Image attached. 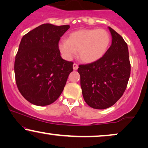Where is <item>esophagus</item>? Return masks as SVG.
<instances>
[{
    "label": "esophagus",
    "mask_w": 148,
    "mask_h": 148,
    "mask_svg": "<svg viewBox=\"0 0 148 148\" xmlns=\"http://www.w3.org/2000/svg\"><path fill=\"white\" fill-rule=\"evenodd\" d=\"M78 68V66L77 64H73V69H74V70H76Z\"/></svg>",
    "instance_id": "esophagus-1"
}]
</instances>
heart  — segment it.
<instances>
[{
    "mask_svg": "<svg viewBox=\"0 0 148 148\" xmlns=\"http://www.w3.org/2000/svg\"><path fill=\"white\" fill-rule=\"evenodd\" d=\"M110 35L103 29H84L70 34L68 40L62 39L59 49L65 58L72 60L78 51L80 60L91 63L104 56L109 47Z\"/></svg>",
    "mask_w": 148,
    "mask_h": 148,
    "instance_id": "b5f03b06",
    "label": "heart"
}]
</instances>
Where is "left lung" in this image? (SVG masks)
Here are the masks:
<instances>
[{"label":"left lung","mask_w":148,"mask_h":148,"mask_svg":"<svg viewBox=\"0 0 148 148\" xmlns=\"http://www.w3.org/2000/svg\"><path fill=\"white\" fill-rule=\"evenodd\" d=\"M112 45L104 56L95 62L79 65L82 95L94 109L111 107L126 90L131 74L129 49L121 35L108 27Z\"/></svg>","instance_id":"obj_1"}]
</instances>
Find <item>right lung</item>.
I'll use <instances>...</instances> for the list:
<instances>
[{
    "label": "right lung",
    "mask_w": 148,
    "mask_h": 148,
    "mask_svg": "<svg viewBox=\"0 0 148 148\" xmlns=\"http://www.w3.org/2000/svg\"><path fill=\"white\" fill-rule=\"evenodd\" d=\"M69 28L44 23L21 38L14 64L15 81L23 97L34 105L56 101L73 71V62L63 60L58 47Z\"/></svg>",
    "instance_id": "1"
}]
</instances>
